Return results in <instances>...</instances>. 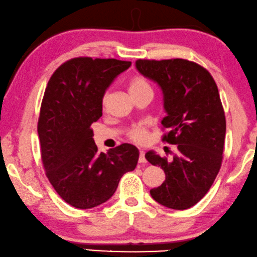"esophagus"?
Masks as SVG:
<instances>
[{
	"label": "esophagus",
	"mask_w": 257,
	"mask_h": 257,
	"mask_svg": "<svg viewBox=\"0 0 257 257\" xmlns=\"http://www.w3.org/2000/svg\"><path fill=\"white\" fill-rule=\"evenodd\" d=\"M139 163H147L146 156H144V151H140V157H139Z\"/></svg>",
	"instance_id": "obj_1"
}]
</instances>
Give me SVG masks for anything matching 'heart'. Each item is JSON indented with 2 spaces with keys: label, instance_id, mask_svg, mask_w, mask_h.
I'll use <instances>...</instances> for the list:
<instances>
[{
  "label": "heart",
  "instance_id": "b5f03b06",
  "mask_svg": "<svg viewBox=\"0 0 257 257\" xmlns=\"http://www.w3.org/2000/svg\"><path fill=\"white\" fill-rule=\"evenodd\" d=\"M144 91H153L151 86L146 78L143 77H135L132 79L129 84V93L130 94H135V93H140V92H144ZM106 99L107 96L103 97L102 103H106ZM129 137L135 142L142 143L146 141L147 139V133L146 130L141 127H134L130 129L129 132Z\"/></svg>",
  "mask_w": 257,
  "mask_h": 257
}]
</instances>
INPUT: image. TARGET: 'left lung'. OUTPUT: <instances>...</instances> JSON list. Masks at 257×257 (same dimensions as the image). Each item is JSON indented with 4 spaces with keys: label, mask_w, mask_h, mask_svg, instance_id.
I'll return each instance as SVG.
<instances>
[{
    "label": "left lung",
    "mask_w": 257,
    "mask_h": 257,
    "mask_svg": "<svg viewBox=\"0 0 257 257\" xmlns=\"http://www.w3.org/2000/svg\"><path fill=\"white\" fill-rule=\"evenodd\" d=\"M136 68L163 92L168 132L162 140L177 144L171 161L153 150L146 154L165 173L150 194L165 207L187 209L205 197L221 168L226 117L218 86L206 68L186 59H139Z\"/></svg>",
    "instance_id": "obj_1"
}]
</instances>
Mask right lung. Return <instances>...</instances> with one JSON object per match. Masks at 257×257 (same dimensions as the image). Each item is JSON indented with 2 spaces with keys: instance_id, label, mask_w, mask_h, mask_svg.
<instances>
[{
  "instance_id": "obj_1",
  "label": "right lung",
  "mask_w": 257,
  "mask_h": 257,
  "mask_svg": "<svg viewBox=\"0 0 257 257\" xmlns=\"http://www.w3.org/2000/svg\"><path fill=\"white\" fill-rule=\"evenodd\" d=\"M130 61L79 57L65 61L50 78L38 118L42 162L56 192L75 208L106 202L125 172L139 161V149L123 143L99 153L91 124L102 116V99Z\"/></svg>"
}]
</instances>
